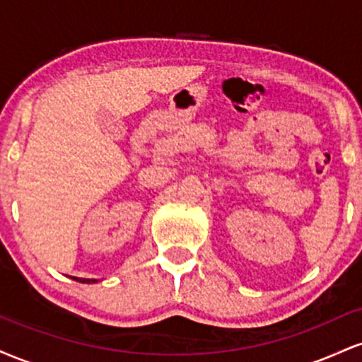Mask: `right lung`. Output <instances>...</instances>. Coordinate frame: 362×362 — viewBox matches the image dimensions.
Masks as SVG:
<instances>
[{"label": "right lung", "instance_id": "add662e5", "mask_svg": "<svg viewBox=\"0 0 362 362\" xmlns=\"http://www.w3.org/2000/svg\"><path fill=\"white\" fill-rule=\"evenodd\" d=\"M73 279L80 281V282H86V284H91V282H97L95 279H78V277H73Z\"/></svg>", "mask_w": 362, "mask_h": 362}]
</instances>
